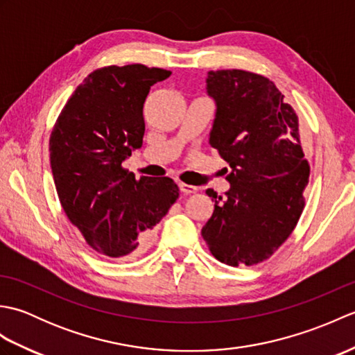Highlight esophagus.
Masks as SVG:
<instances>
[{
	"label": "esophagus",
	"mask_w": 355,
	"mask_h": 355,
	"mask_svg": "<svg viewBox=\"0 0 355 355\" xmlns=\"http://www.w3.org/2000/svg\"><path fill=\"white\" fill-rule=\"evenodd\" d=\"M180 191H182V193H184V195H192L197 192V187L186 184V183H180Z\"/></svg>",
	"instance_id": "34e87169"
}]
</instances>
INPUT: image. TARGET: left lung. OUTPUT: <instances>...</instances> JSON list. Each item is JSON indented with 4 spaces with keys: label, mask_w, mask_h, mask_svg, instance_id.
<instances>
[{
    "label": "left lung",
    "mask_w": 355,
    "mask_h": 355,
    "mask_svg": "<svg viewBox=\"0 0 355 355\" xmlns=\"http://www.w3.org/2000/svg\"><path fill=\"white\" fill-rule=\"evenodd\" d=\"M207 93L216 102L209 145L232 171L224 198L207 189L215 210L201 235L218 261L253 266L288 239L305 207L310 164L299 119L262 74L209 71Z\"/></svg>",
    "instance_id": "8db88e82"
}]
</instances>
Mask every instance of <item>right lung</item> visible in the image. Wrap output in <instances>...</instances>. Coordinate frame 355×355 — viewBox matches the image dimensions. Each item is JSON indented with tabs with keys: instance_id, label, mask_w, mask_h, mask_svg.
Masks as SVG:
<instances>
[{
	"instance_id": "obj_1",
	"label": "right lung",
	"mask_w": 355,
	"mask_h": 355,
	"mask_svg": "<svg viewBox=\"0 0 355 355\" xmlns=\"http://www.w3.org/2000/svg\"><path fill=\"white\" fill-rule=\"evenodd\" d=\"M169 70L108 65L74 89L50 135V164L65 215L87 244L110 258L145 250L153 229L178 200L169 177L153 180L125 169L145 134L143 103Z\"/></svg>"
}]
</instances>
